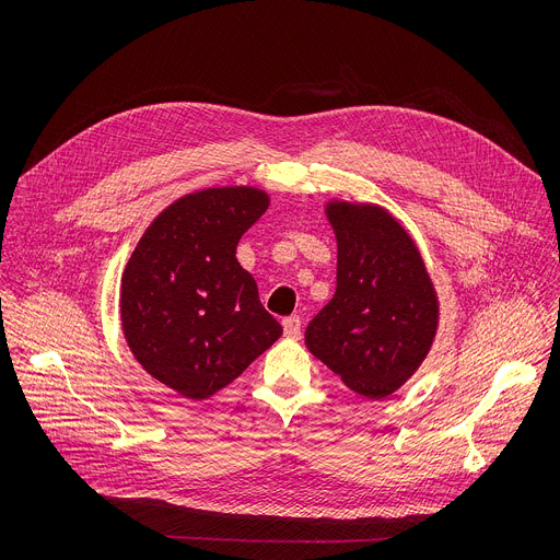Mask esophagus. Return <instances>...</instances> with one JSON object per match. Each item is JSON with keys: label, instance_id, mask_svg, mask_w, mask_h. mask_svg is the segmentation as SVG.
Listing matches in <instances>:
<instances>
[{"label": "esophagus", "instance_id": "34e87169", "mask_svg": "<svg viewBox=\"0 0 560 560\" xmlns=\"http://www.w3.org/2000/svg\"><path fill=\"white\" fill-rule=\"evenodd\" d=\"M283 335L288 337V339H299L301 337V318L299 316H285L283 318Z\"/></svg>", "mask_w": 560, "mask_h": 560}]
</instances>
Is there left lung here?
Here are the masks:
<instances>
[{
  "label": "left lung",
  "mask_w": 560,
  "mask_h": 560,
  "mask_svg": "<svg viewBox=\"0 0 560 560\" xmlns=\"http://www.w3.org/2000/svg\"><path fill=\"white\" fill-rule=\"evenodd\" d=\"M337 234V292L307 330V350L341 381L383 398L428 357L439 301L421 253L406 228L370 203L330 201Z\"/></svg>",
  "instance_id": "obj_1"
}]
</instances>
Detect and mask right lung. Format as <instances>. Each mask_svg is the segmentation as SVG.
<instances>
[{
  "label": "right lung",
  "mask_w": 560,
  "mask_h": 560,
  "mask_svg": "<svg viewBox=\"0 0 560 560\" xmlns=\"http://www.w3.org/2000/svg\"><path fill=\"white\" fill-rule=\"evenodd\" d=\"M268 203L250 186L186 195L148 225L124 270L119 312L130 352L192 401L232 383L283 332L234 257Z\"/></svg>",
  "instance_id": "right-lung-1"
}]
</instances>
